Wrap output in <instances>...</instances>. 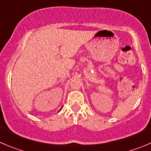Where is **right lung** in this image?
I'll return each instance as SVG.
<instances>
[{"instance_id": "right-lung-1", "label": "right lung", "mask_w": 151, "mask_h": 151, "mask_svg": "<svg viewBox=\"0 0 151 151\" xmlns=\"http://www.w3.org/2000/svg\"><path fill=\"white\" fill-rule=\"evenodd\" d=\"M60 110H59V111H60ZM59 111H58V112H59Z\"/></svg>"}]
</instances>
